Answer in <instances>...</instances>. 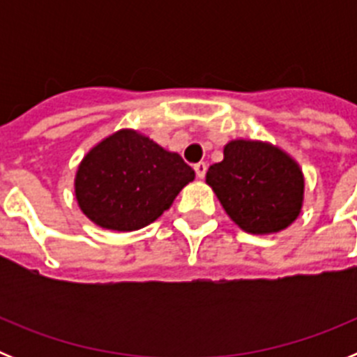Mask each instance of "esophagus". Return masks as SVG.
Instances as JSON below:
<instances>
[{
	"label": "esophagus",
	"instance_id": "1",
	"mask_svg": "<svg viewBox=\"0 0 357 357\" xmlns=\"http://www.w3.org/2000/svg\"><path fill=\"white\" fill-rule=\"evenodd\" d=\"M206 172H207V164L206 162L195 164V173H197L198 178H204V176H206Z\"/></svg>",
	"mask_w": 357,
	"mask_h": 357
}]
</instances>
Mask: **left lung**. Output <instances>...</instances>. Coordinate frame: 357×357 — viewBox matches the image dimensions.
Listing matches in <instances>:
<instances>
[{
  "label": "left lung",
  "instance_id": "left-lung-1",
  "mask_svg": "<svg viewBox=\"0 0 357 357\" xmlns=\"http://www.w3.org/2000/svg\"><path fill=\"white\" fill-rule=\"evenodd\" d=\"M206 182L225 213L250 234H273L295 222L304 204V173L279 146L234 139L223 148Z\"/></svg>",
  "mask_w": 357,
  "mask_h": 357
}]
</instances>
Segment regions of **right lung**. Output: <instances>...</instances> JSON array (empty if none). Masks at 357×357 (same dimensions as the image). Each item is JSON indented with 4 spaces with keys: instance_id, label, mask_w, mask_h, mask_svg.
Masks as SVG:
<instances>
[{
    "instance_id": "right-lung-1",
    "label": "right lung",
    "mask_w": 357,
    "mask_h": 357,
    "mask_svg": "<svg viewBox=\"0 0 357 357\" xmlns=\"http://www.w3.org/2000/svg\"><path fill=\"white\" fill-rule=\"evenodd\" d=\"M193 178L195 172L178 153L137 130L121 128L82 159L75 197L98 227L130 232L155 222Z\"/></svg>"
}]
</instances>
